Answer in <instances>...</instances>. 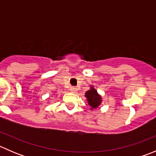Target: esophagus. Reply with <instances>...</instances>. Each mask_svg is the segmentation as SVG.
Wrapping results in <instances>:
<instances>
[{"label":"esophagus","instance_id":"34e87169","mask_svg":"<svg viewBox=\"0 0 156 156\" xmlns=\"http://www.w3.org/2000/svg\"><path fill=\"white\" fill-rule=\"evenodd\" d=\"M70 90L72 91V92H75V91H76V88H75V87H71Z\"/></svg>","mask_w":156,"mask_h":156}]
</instances>
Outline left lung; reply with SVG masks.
Returning a JSON list of instances; mask_svg holds the SVG:
<instances>
[{
	"label": "left lung",
	"mask_w": 156,
	"mask_h": 156,
	"mask_svg": "<svg viewBox=\"0 0 156 156\" xmlns=\"http://www.w3.org/2000/svg\"><path fill=\"white\" fill-rule=\"evenodd\" d=\"M85 97H87V103L91 106L92 109L98 107L102 102L101 97L97 94V91L93 87L86 92Z\"/></svg>",
	"instance_id": "1"
}]
</instances>
